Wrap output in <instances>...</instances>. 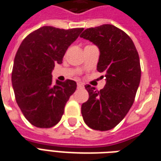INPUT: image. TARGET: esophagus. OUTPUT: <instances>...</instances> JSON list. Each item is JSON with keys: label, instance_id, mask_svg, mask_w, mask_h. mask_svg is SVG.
Returning a JSON list of instances; mask_svg holds the SVG:
<instances>
[{"label": "esophagus", "instance_id": "34e87169", "mask_svg": "<svg viewBox=\"0 0 161 161\" xmlns=\"http://www.w3.org/2000/svg\"><path fill=\"white\" fill-rule=\"evenodd\" d=\"M84 87V84H81V83H77V88H83Z\"/></svg>", "mask_w": 161, "mask_h": 161}]
</instances>
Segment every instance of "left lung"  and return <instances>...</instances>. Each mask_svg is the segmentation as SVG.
I'll return each mask as SVG.
<instances>
[{
	"instance_id": "obj_1",
	"label": "left lung",
	"mask_w": 161,
	"mask_h": 161,
	"mask_svg": "<svg viewBox=\"0 0 161 161\" xmlns=\"http://www.w3.org/2000/svg\"><path fill=\"white\" fill-rule=\"evenodd\" d=\"M80 37L99 48L97 70L106 77L100 91L85 85L89 99L82 104V115L92 129L109 130L124 118L135 101L142 73L138 52L127 33L109 24L87 28Z\"/></svg>"
}]
</instances>
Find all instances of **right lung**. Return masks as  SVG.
<instances>
[{
	"instance_id": "1",
	"label": "right lung",
	"mask_w": 161,
	"mask_h": 161,
	"mask_svg": "<svg viewBox=\"0 0 161 161\" xmlns=\"http://www.w3.org/2000/svg\"><path fill=\"white\" fill-rule=\"evenodd\" d=\"M83 30L42 26L28 34L16 53L12 71L15 100L26 120L37 128L55 126L77 89L73 80L54 83L52 72Z\"/></svg>"
}]
</instances>
